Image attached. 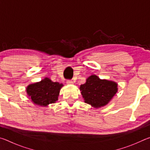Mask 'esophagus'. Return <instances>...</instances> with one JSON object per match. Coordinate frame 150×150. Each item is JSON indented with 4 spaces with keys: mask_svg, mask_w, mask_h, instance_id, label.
<instances>
[{
    "mask_svg": "<svg viewBox=\"0 0 150 150\" xmlns=\"http://www.w3.org/2000/svg\"><path fill=\"white\" fill-rule=\"evenodd\" d=\"M67 84L68 85H73V82L71 80H67Z\"/></svg>",
    "mask_w": 150,
    "mask_h": 150,
    "instance_id": "1",
    "label": "esophagus"
}]
</instances>
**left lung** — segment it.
Segmentation results:
<instances>
[{
	"mask_svg": "<svg viewBox=\"0 0 150 150\" xmlns=\"http://www.w3.org/2000/svg\"><path fill=\"white\" fill-rule=\"evenodd\" d=\"M117 83L100 79L96 75H91L85 84L80 86L81 95L85 102L95 108L107 105L117 92Z\"/></svg>",
	"mask_w": 150,
	"mask_h": 150,
	"instance_id": "8db88e82",
	"label": "left lung"
}]
</instances>
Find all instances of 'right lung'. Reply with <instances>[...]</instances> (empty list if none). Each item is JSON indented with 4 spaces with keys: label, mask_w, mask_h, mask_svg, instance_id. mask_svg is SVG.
<instances>
[{
    "label": "right lung",
    "mask_w": 150,
    "mask_h": 150,
    "mask_svg": "<svg viewBox=\"0 0 150 150\" xmlns=\"http://www.w3.org/2000/svg\"><path fill=\"white\" fill-rule=\"evenodd\" d=\"M62 86V84L53 82L46 77L40 82L29 85L26 88V92L35 105L46 106L57 100Z\"/></svg>",
    "instance_id": "obj_1"
}]
</instances>
